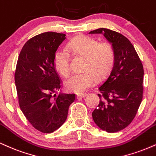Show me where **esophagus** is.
Returning a JSON list of instances; mask_svg holds the SVG:
<instances>
[{"label":"esophagus","mask_w":156,"mask_h":156,"mask_svg":"<svg viewBox=\"0 0 156 156\" xmlns=\"http://www.w3.org/2000/svg\"><path fill=\"white\" fill-rule=\"evenodd\" d=\"M87 93H78L77 94V98H85L87 96Z\"/></svg>","instance_id":"1"}]
</instances>
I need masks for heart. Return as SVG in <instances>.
<instances>
[{
  "instance_id": "obj_1",
  "label": "heart",
  "mask_w": 156,
  "mask_h": 156,
  "mask_svg": "<svg viewBox=\"0 0 156 156\" xmlns=\"http://www.w3.org/2000/svg\"><path fill=\"white\" fill-rule=\"evenodd\" d=\"M71 51L85 57V69H90L82 73L73 74L67 78V88L76 93H82L94 85L98 76L105 74L113 62V52L107 44H98L89 36H80L73 40L69 44ZM55 64L63 74H66L70 68V55L65 48L57 51Z\"/></svg>"
}]
</instances>
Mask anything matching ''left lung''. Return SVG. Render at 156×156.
<instances>
[{
    "instance_id": "8db88e82",
    "label": "left lung",
    "mask_w": 156,
    "mask_h": 156,
    "mask_svg": "<svg viewBox=\"0 0 156 156\" xmlns=\"http://www.w3.org/2000/svg\"><path fill=\"white\" fill-rule=\"evenodd\" d=\"M89 34H103L114 52L110 72L98 87L100 102L93 112V119L101 129L118 132L132 122L142 102L143 66L133 44L123 35L107 28Z\"/></svg>"
}]
</instances>
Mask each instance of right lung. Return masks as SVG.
<instances>
[{
  "label": "right lung",
  "mask_w": 156,
  "mask_h": 156,
  "mask_svg": "<svg viewBox=\"0 0 156 156\" xmlns=\"http://www.w3.org/2000/svg\"><path fill=\"white\" fill-rule=\"evenodd\" d=\"M66 35L46 32L29 39L16 63L14 80L20 107L25 118L42 133L54 132L67 118L76 95L59 93L62 82L55 56Z\"/></svg>",
  "instance_id": "add662e5"
}]
</instances>
